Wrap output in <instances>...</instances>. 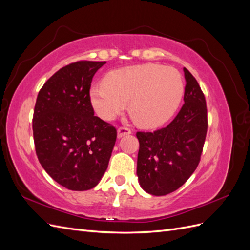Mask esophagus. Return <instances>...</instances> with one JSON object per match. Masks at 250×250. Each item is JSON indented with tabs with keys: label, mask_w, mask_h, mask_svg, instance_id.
<instances>
[{
	"label": "esophagus",
	"mask_w": 250,
	"mask_h": 250,
	"mask_svg": "<svg viewBox=\"0 0 250 250\" xmlns=\"http://www.w3.org/2000/svg\"><path fill=\"white\" fill-rule=\"evenodd\" d=\"M131 133V130L129 128H126V127H120L118 129V139H121L125 137V135H128Z\"/></svg>",
	"instance_id": "obj_1"
}]
</instances>
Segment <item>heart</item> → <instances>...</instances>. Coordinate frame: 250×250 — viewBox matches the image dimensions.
<instances>
[{
  "label": "heart",
  "instance_id": "1",
  "mask_svg": "<svg viewBox=\"0 0 250 250\" xmlns=\"http://www.w3.org/2000/svg\"><path fill=\"white\" fill-rule=\"evenodd\" d=\"M184 80L174 67L147 63L111 73L106 83L92 86L89 99L98 116L111 121L129 101V111L145 127L158 126L176 111L184 95Z\"/></svg>",
  "mask_w": 250,
  "mask_h": 250
}]
</instances>
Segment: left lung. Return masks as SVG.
Returning <instances> with one entry per match:
<instances>
[{
    "label": "left lung",
    "instance_id": "obj_1",
    "mask_svg": "<svg viewBox=\"0 0 250 250\" xmlns=\"http://www.w3.org/2000/svg\"><path fill=\"white\" fill-rule=\"evenodd\" d=\"M186 87L178 115L165 128L138 132L137 175L148 194L164 196L176 191L197 168L208 130L206 98L193 75L184 67Z\"/></svg>",
    "mask_w": 250,
    "mask_h": 250
}]
</instances>
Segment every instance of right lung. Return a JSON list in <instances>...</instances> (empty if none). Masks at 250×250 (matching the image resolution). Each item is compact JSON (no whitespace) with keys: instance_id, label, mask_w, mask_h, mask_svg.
Returning a JSON list of instances; mask_svg holds the SVG:
<instances>
[{"instance_id":"right-lung-1","label":"right lung","mask_w":250,"mask_h":250,"mask_svg":"<svg viewBox=\"0 0 250 250\" xmlns=\"http://www.w3.org/2000/svg\"><path fill=\"white\" fill-rule=\"evenodd\" d=\"M105 62L63 66L43 84L33 113L37 158L56 183L72 191L95 188L107 169L116 128L94 116L89 88Z\"/></svg>"}]
</instances>
